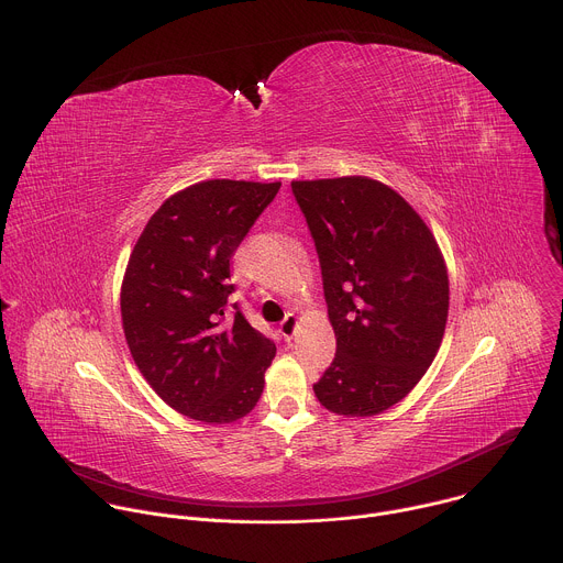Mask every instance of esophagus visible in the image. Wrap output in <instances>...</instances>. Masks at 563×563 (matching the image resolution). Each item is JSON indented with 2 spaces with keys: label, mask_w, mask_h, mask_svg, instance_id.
<instances>
[{
  "label": "esophagus",
  "mask_w": 563,
  "mask_h": 563,
  "mask_svg": "<svg viewBox=\"0 0 563 563\" xmlns=\"http://www.w3.org/2000/svg\"><path fill=\"white\" fill-rule=\"evenodd\" d=\"M298 331V316L296 313H287V318L280 322V333L285 340H291Z\"/></svg>",
  "instance_id": "esophagus-1"
}]
</instances>
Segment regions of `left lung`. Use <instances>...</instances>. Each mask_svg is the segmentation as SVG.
<instances>
[{
	"mask_svg": "<svg viewBox=\"0 0 563 563\" xmlns=\"http://www.w3.org/2000/svg\"><path fill=\"white\" fill-rule=\"evenodd\" d=\"M311 230L335 357L313 394L344 418L385 413L422 380L444 338L449 272L424 219L383 180H291Z\"/></svg>",
	"mask_w": 563,
	"mask_h": 563,
	"instance_id": "left-lung-1",
	"label": "left lung"
}]
</instances>
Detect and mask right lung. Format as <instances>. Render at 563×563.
I'll use <instances>...</instances> for the list:
<instances>
[{"mask_svg": "<svg viewBox=\"0 0 563 563\" xmlns=\"http://www.w3.org/2000/svg\"><path fill=\"white\" fill-rule=\"evenodd\" d=\"M280 183L212 178L150 217L121 283V322L141 376L174 411L232 424L263 396L276 344L241 311L225 318L230 258Z\"/></svg>", "mask_w": 563, "mask_h": 563, "instance_id": "right-lung-1", "label": "right lung"}]
</instances>
